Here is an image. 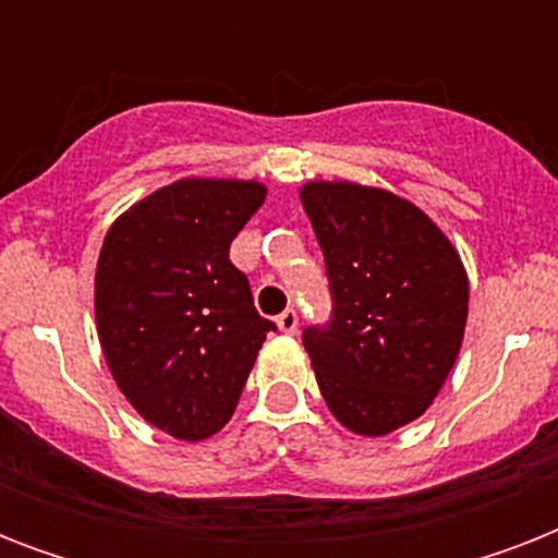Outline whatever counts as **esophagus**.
I'll return each instance as SVG.
<instances>
[{
  "label": "esophagus",
  "instance_id": "1",
  "mask_svg": "<svg viewBox=\"0 0 558 558\" xmlns=\"http://www.w3.org/2000/svg\"><path fill=\"white\" fill-rule=\"evenodd\" d=\"M278 327H280V332H287V336H295V332H298V313H295V310H283V313L278 315Z\"/></svg>",
  "mask_w": 558,
  "mask_h": 558
}]
</instances>
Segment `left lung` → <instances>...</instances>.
<instances>
[{
    "label": "left lung",
    "mask_w": 558,
    "mask_h": 558,
    "mask_svg": "<svg viewBox=\"0 0 558 558\" xmlns=\"http://www.w3.org/2000/svg\"><path fill=\"white\" fill-rule=\"evenodd\" d=\"M301 202L324 252L332 318L304 348L332 416L381 437L425 414L460 353L469 280L449 236L397 193L306 182Z\"/></svg>",
    "instance_id": "left-lung-1"
}]
</instances>
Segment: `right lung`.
Listing matches in <instances>:
<instances>
[{"label":"right lung","mask_w":558,"mask_h":558,"mask_svg":"<svg viewBox=\"0 0 558 558\" xmlns=\"http://www.w3.org/2000/svg\"><path fill=\"white\" fill-rule=\"evenodd\" d=\"M266 199L260 182L179 179L121 214L95 271V322L130 405L177 440L231 420L266 332L231 240Z\"/></svg>","instance_id":"1"}]
</instances>
